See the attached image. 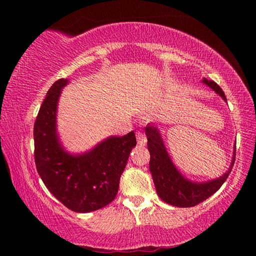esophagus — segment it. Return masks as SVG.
Masks as SVG:
<instances>
[{
  "label": "esophagus",
  "mask_w": 256,
  "mask_h": 256,
  "mask_svg": "<svg viewBox=\"0 0 256 256\" xmlns=\"http://www.w3.org/2000/svg\"><path fill=\"white\" fill-rule=\"evenodd\" d=\"M136 138H138V142L140 143V144H146V135L143 134V132H136Z\"/></svg>",
  "instance_id": "esophagus-1"
}]
</instances>
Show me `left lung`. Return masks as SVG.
I'll return each mask as SVG.
<instances>
[{"label":"left lung","instance_id":"8db88e82","mask_svg":"<svg viewBox=\"0 0 256 256\" xmlns=\"http://www.w3.org/2000/svg\"><path fill=\"white\" fill-rule=\"evenodd\" d=\"M202 82L227 101L225 93L214 82L204 79ZM146 135L148 138V150L150 152L149 169L152 174L154 184L157 194L168 204L177 208H191L198 205L199 202L206 200L213 194H216L232 171L236 160V148L233 152L230 166L222 176L202 183L188 180L177 170L171 160L158 128L155 124H149L146 127Z\"/></svg>","mask_w":256,"mask_h":256}]
</instances>
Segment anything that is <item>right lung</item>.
Wrapping results in <instances>:
<instances>
[{"label": "right lung", "instance_id": "add662e5", "mask_svg": "<svg viewBox=\"0 0 256 256\" xmlns=\"http://www.w3.org/2000/svg\"><path fill=\"white\" fill-rule=\"evenodd\" d=\"M68 79L48 90L34 127V163L48 191L74 212L102 208L114 200L129 154L136 146L135 132L110 136L79 155L62 148L57 134V106Z\"/></svg>", "mask_w": 256, "mask_h": 256}]
</instances>
